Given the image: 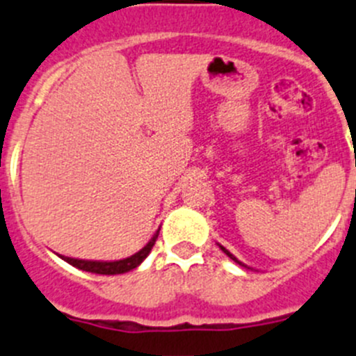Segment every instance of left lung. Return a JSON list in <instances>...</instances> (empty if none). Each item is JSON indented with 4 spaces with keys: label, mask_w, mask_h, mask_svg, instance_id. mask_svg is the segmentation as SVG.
<instances>
[{
    "label": "left lung",
    "mask_w": 356,
    "mask_h": 356,
    "mask_svg": "<svg viewBox=\"0 0 356 356\" xmlns=\"http://www.w3.org/2000/svg\"><path fill=\"white\" fill-rule=\"evenodd\" d=\"M217 245H219V243H217ZM219 248H220V250H222V252H224V254H226V255H227V257H229V259H233V261H234V262H238V264H240V266H245V268H248V266H247V264H243V262H241V261H238V259H236V257H234V255H233V254H231V252H229V250H227V248H226V247H222V245H219Z\"/></svg>",
    "instance_id": "obj_1"
}]
</instances>
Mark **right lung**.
Masks as SVG:
<instances>
[{
    "instance_id": "right-lung-1",
    "label": "right lung",
    "mask_w": 356,
    "mask_h": 356,
    "mask_svg": "<svg viewBox=\"0 0 356 356\" xmlns=\"http://www.w3.org/2000/svg\"><path fill=\"white\" fill-rule=\"evenodd\" d=\"M158 233H160V229L153 234V238H151V240L147 241V243L144 245L139 252H136V254L130 255V257L120 259V261H86V259L65 257V255H58V257L64 259L65 262H69V264L74 266V268H78V270L88 271V273L122 275V273H127V271L136 270L137 266H139L140 262L147 257V255H149L151 248H153L154 241H156V238H158Z\"/></svg>"
}]
</instances>
